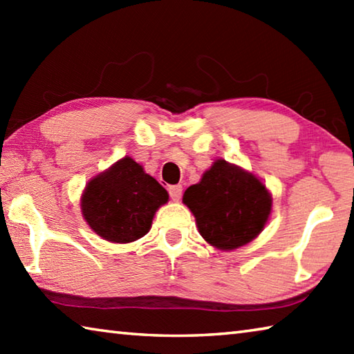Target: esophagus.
<instances>
[{
	"label": "esophagus",
	"mask_w": 354,
	"mask_h": 354,
	"mask_svg": "<svg viewBox=\"0 0 354 354\" xmlns=\"http://www.w3.org/2000/svg\"><path fill=\"white\" fill-rule=\"evenodd\" d=\"M169 194H170V198L173 201H179L181 200V195H183V185L178 184V185H171L169 189Z\"/></svg>",
	"instance_id": "obj_1"
}]
</instances>
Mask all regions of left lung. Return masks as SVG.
Returning a JSON list of instances; mask_svg holds the SVG:
<instances>
[{
	"label": "left lung",
	"instance_id": "left-lung-1",
	"mask_svg": "<svg viewBox=\"0 0 354 354\" xmlns=\"http://www.w3.org/2000/svg\"><path fill=\"white\" fill-rule=\"evenodd\" d=\"M201 237L218 250H236L261 234L272 212V195L253 173L215 160L198 184L184 192Z\"/></svg>",
	"mask_w": 354,
	"mask_h": 354
}]
</instances>
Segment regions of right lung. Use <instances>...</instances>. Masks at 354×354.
<instances>
[{"instance_id":"1","label":"right lung","mask_w":354,"mask_h":354,"mask_svg":"<svg viewBox=\"0 0 354 354\" xmlns=\"http://www.w3.org/2000/svg\"><path fill=\"white\" fill-rule=\"evenodd\" d=\"M169 194L143 167L123 158L91 179L81 196L88 226L104 241L129 243L147 234Z\"/></svg>"}]
</instances>
